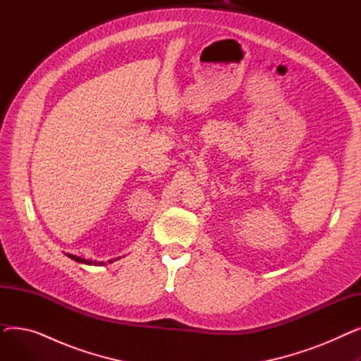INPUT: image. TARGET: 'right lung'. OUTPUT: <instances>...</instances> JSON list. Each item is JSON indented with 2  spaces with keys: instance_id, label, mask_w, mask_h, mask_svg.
Wrapping results in <instances>:
<instances>
[{
  "instance_id": "right-lung-1",
  "label": "right lung",
  "mask_w": 361,
  "mask_h": 361,
  "mask_svg": "<svg viewBox=\"0 0 361 361\" xmlns=\"http://www.w3.org/2000/svg\"><path fill=\"white\" fill-rule=\"evenodd\" d=\"M70 259L79 262V263H85V264H98V267H101V264H105L104 262H93V260H89V259H85V257H79V256H74V255H68L66 253ZM114 260H108V263H112Z\"/></svg>"
}]
</instances>
